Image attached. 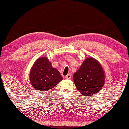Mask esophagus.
Masks as SVG:
<instances>
[{
    "label": "esophagus",
    "instance_id": "esophagus-1",
    "mask_svg": "<svg viewBox=\"0 0 129 129\" xmlns=\"http://www.w3.org/2000/svg\"><path fill=\"white\" fill-rule=\"evenodd\" d=\"M71 77H72V75L71 74H68V75L65 77V78H66V79H71Z\"/></svg>",
    "mask_w": 129,
    "mask_h": 129
}]
</instances>
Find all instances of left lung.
<instances>
[{"mask_svg":"<svg viewBox=\"0 0 129 129\" xmlns=\"http://www.w3.org/2000/svg\"><path fill=\"white\" fill-rule=\"evenodd\" d=\"M73 81L80 93L90 96L101 90L105 82V73L101 64L94 58H87L74 73Z\"/></svg>","mask_w":129,"mask_h":129,"instance_id":"1","label":"left lung"}]
</instances>
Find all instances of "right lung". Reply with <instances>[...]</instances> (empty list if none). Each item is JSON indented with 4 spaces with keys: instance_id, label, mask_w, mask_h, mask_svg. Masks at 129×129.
<instances>
[{
    "instance_id": "add662e5",
    "label": "right lung",
    "mask_w": 129,
    "mask_h": 129,
    "mask_svg": "<svg viewBox=\"0 0 129 129\" xmlns=\"http://www.w3.org/2000/svg\"><path fill=\"white\" fill-rule=\"evenodd\" d=\"M29 79L32 86L39 91L48 90L62 80L59 72L52 67L46 57L38 58L30 72Z\"/></svg>"
}]
</instances>
